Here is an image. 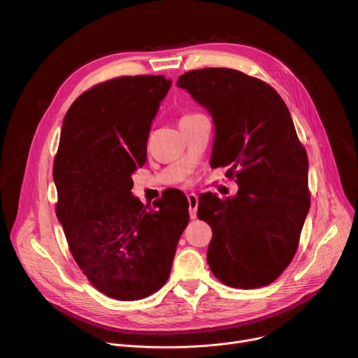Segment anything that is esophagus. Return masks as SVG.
<instances>
[{
	"label": "esophagus",
	"mask_w": 358,
	"mask_h": 358,
	"mask_svg": "<svg viewBox=\"0 0 358 358\" xmlns=\"http://www.w3.org/2000/svg\"><path fill=\"white\" fill-rule=\"evenodd\" d=\"M188 198V210H189V217L191 220L196 218V210H198V195L191 192L187 195Z\"/></svg>",
	"instance_id": "esophagus-1"
}]
</instances>
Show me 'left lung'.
Listing matches in <instances>:
<instances>
[{
    "mask_svg": "<svg viewBox=\"0 0 358 358\" xmlns=\"http://www.w3.org/2000/svg\"><path fill=\"white\" fill-rule=\"evenodd\" d=\"M213 117V167H228L238 192L199 196L210 224L207 261L225 285L272 283L293 259L310 208L309 162L287 106L268 83L228 68L189 71L177 80Z\"/></svg>",
    "mask_w": 358,
    "mask_h": 358,
    "instance_id": "1",
    "label": "left lung"
}]
</instances>
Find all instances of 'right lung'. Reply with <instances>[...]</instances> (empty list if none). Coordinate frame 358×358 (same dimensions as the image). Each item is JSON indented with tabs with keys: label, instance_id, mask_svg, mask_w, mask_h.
Returning <instances> with one entry per match:
<instances>
[{
	"label": "right lung",
	"instance_id": "obj_1",
	"mask_svg": "<svg viewBox=\"0 0 358 358\" xmlns=\"http://www.w3.org/2000/svg\"><path fill=\"white\" fill-rule=\"evenodd\" d=\"M171 83L143 75L96 85L73 101L62 124L54 163L57 217L89 282L117 300L144 299L167 282L189 221L180 189L152 202L155 208L131 192Z\"/></svg>",
	"mask_w": 358,
	"mask_h": 358
}]
</instances>
